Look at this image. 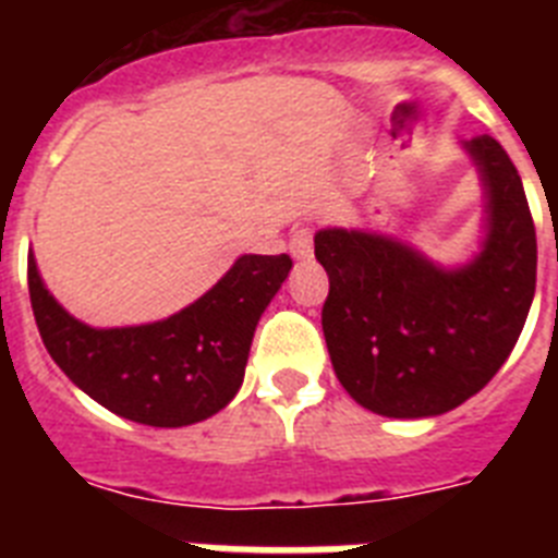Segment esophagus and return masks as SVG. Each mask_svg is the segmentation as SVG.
Wrapping results in <instances>:
<instances>
[{"label":"esophagus","instance_id":"34e87169","mask_svg":"<svg viewBox=\"0 0 558 558\" xmlns=\"http://www.w3.org/2000/svg\"><path fill=\"white\" fill-rule=\"evenodd\" d=\"M290 254H293L295 259H310V256H313V231H310L307 226L293 231V236H290Z\"/></svg>","mask_w":558,"mask_h":558}]
</instances>
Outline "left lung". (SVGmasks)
<instances>
[{"label":"left lung","mask_w":558,"mask_h":558,"mask_svg":"<svg viewBox=\"0 0 558 558\" xmlns=\"http://www.w3.org/2000/svg\"><path fill=\"white\" fill-rule=\"evenodd\" d=\"M486 195L481 251L445 268L397 236L322 229V327L340 386L388 418L441 416L506 363L536 290V231L520 172L492 136L463 142Z\"/></svg>","instance_id":"obj_1"}]
</instances>
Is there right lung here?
I'll return each mask as SVG.
<instances>
[{"label":"right lung","instance_id":"1","mask_svg":"<svg viewBox=\"0 0 558 558\" xmlns=\"http://www.w3.org/2000/svg\"><path fill=\"white\" fill-rule=\"evenodd\" d=\"M293 259L243 254L198 302L165 322L97 329L69 315L27 259L33 315L49 357L111 413L150 427L204 422L240 391L254 329Z\"/></svg>","mask_w":558,"mask_h":558}]
</instances>
